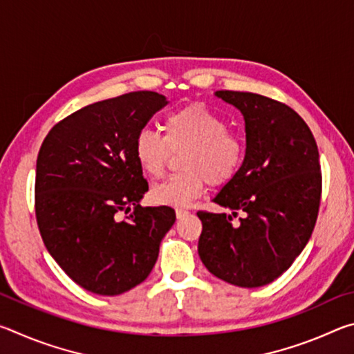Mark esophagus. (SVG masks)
Returning a JSON list of instances; mask_svg holds the SVG:
<instances>
[{"instance_id": "34e87169", "label": "esophagus", "mask_w": 354, "mask_h": 354, "mask_svg": "<svg viewBox=\"0 0 354 354\" xmlns=\"http://www.w3.org/2000/svg\"><path fill=\"white\" fill-rule=\"evenodd\" d=\"M190 212L187 211V209H183V207H178L176 209V217L178 218H184V217H187Z\"/></svg>"}]
</instances>
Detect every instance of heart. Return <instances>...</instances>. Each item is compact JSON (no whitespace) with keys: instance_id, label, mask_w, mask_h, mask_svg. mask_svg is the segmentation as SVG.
Wrapping results in <instances>:
<instances>
[{"instance_id":"b5f03b06","label":"heart","mask_w":354,"mask_h":354,"mask_svg":"<svg viewBox=\"0 0 354 354\" xmlns=\"http://www.w3.org/2000/svg\"><path fill=\"white\" fill-rule=\"evenodd\" d=\"M164 136L142 129L134 140V158L143 173L160 178L171 151L183 149L184 171L167 178L151 190L158 205L185 207L203 194L206 184L225 185L241 171L247 156L243 137L227 129L218 113L201 104H187L167 113Z\"/></svg>"}]
</instances>
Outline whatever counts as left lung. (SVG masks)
<instances>
[{"instance_id": "obj_1", "label": "left lung", "mask_w": 354, "mask_h": 354, "mask_svg": "<svg viewBox=\"0 0 354 354\" xmlns=\"http://www.w3.org/2000/svg\"><path fill=\"white\" fill-rule=\"evenodd\" d=\"M243 113L247 156L214 203L227 214L198 211V254L215 277L239 287L279 278L309 242L322 198L319 148L306 122L281 101L218 91Z\"/></svg>"}]
</instances>
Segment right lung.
<instances>
[{
	"mask_svg": "<svg viewBox=\"0 0 354 354\" xmlns=\"http://www.w3.org/2000/svg\"><path fill=\"white\" fill-rule=\"evenodd\" d=\"M164 95L140 91L98 101L56 123L35 169V218L50 254L98 295H120L145 281L175 223L169 206L142 207L148 183L134 140ZM133 212H130V209ZM122 212L129 213L119 218Z\"/></svg>",
	"mask_w": 354,
	"mask_h": 354,
	"instance_id": "add662e5",
	"label": "right lung"
}]
</instances>
